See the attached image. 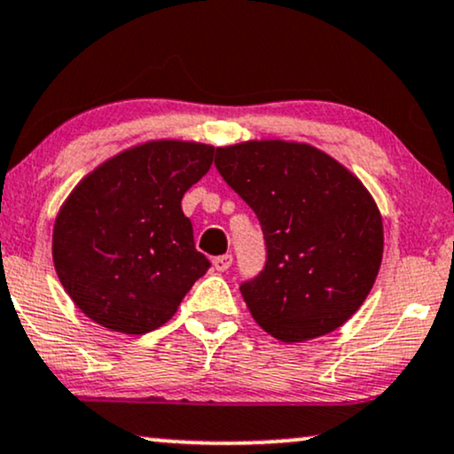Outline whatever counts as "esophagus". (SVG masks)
<instances>
[{"instance_id": "1", "label": "esophagus", "mask_w": 454, "mask_h": 454, "mask_svg": "<svg viewBox=\"0 0 454 454\" xmlns=\"http://www.w3.org/2000/svg\"><path fill=\"white\" fill-rule=\"evenodd\" d=\"M232 266V255L231 254H223V255H217V258H213V269L215 270H228Z\"/></svg>"}]
</instances>
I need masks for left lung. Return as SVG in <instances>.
Returning a JSON list of instances; mask_svg holds the SVG:
<instances>
[{
	"instance_id": "1",
	"label": "left lung",
	"mask_w": 454,
	"mask_h": 454,
	"mask_svg": "<svg viewBox=\"0 0 454 454\" xmlns=\"http://www.w3.org/2000/svg\"><path fill=\"white\" fill-rule=\"evenodd\" d=\"M215 167L264 232V270L241 286L255 324L292 345L351 319L383 260V217L365 185L296 141L217 147Z\"/></svg>"
}]
</instances>
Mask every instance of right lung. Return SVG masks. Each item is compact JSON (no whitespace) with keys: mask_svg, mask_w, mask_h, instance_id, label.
Segmentation results:
<instances>
[{"mask_svg":"<svg viewBox=\"0 0 454 454\" xmlns=\"http://www.w3.org/2000/svg\"><path fill=\"white\" fill-rule=\"evenodd\" d=\"M213 145L145 141L71 190L52 231L59 281L89 319L147 334L175 315L209 260L194 247L182 199L209 171Z\"/></svg>","mask_w":454,"mask_h":454,"instance_id":"1","label":"right lung"}]
</instances>
